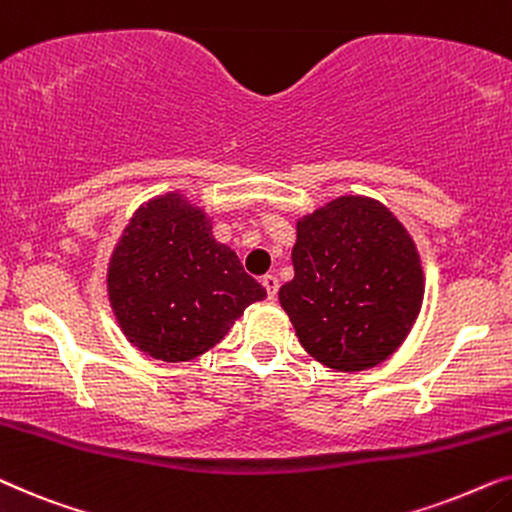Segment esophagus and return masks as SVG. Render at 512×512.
Instances as JSON below:
<instances>
[{
  "label": "esophagus",
  "instance_id": "34e87169",
  "mask_svg": "<svg viewBox=\"0 0 512 512\" xmlns=\"http://www.w3.org/2000/svg\"><path fill=\"white\" fill-rule=\"evenodd\" d=\"M262 285H264V290H267L269 299H274V297H276V292H278V278H276L274 274L262 276Z\"/></svg>",
  "mask_w": 512,
  "mask_h": 512
}]
</instances>
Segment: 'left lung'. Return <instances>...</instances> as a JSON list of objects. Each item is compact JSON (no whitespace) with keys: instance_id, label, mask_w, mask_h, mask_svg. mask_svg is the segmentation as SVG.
Masks as SVG:
<instances>
[{"instance_id":"obj_1","label":"left lung","mask_w":512,"mask_h":512,"mask_svg":"<svg viewBox=\"0 0 512 512\" xmlns=\"http://www.w3.org/2000/svg\"><path fill=\"white\" fill-rule=\"evenodd\" d=\"M295 278L278 290L299 344L318 363L360 372L410 335L424 302L417 245L384 203L337 196L299 217Z\"/></svg>"}]
</instances>
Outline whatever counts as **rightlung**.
Returning <instances> with one entry per match:
<instances>
[{
    "mask_svg": "<svg viewBox=\"0 0 512 512\" xmlns=\"http://www.w3.org/2000/svg\"><path fill=\"white\" fill-rule=\"evenodd\" d=\"M107 297L135 349L185 363L220 344L267 290L215 241L206 210L168 192L128 220L107 264Z\"/></svg>",
    "mask_w": 512,
    "mask_h": 512,
    "instance_id": "add662e5",
    "label": "right lung"
}]
</instances>
